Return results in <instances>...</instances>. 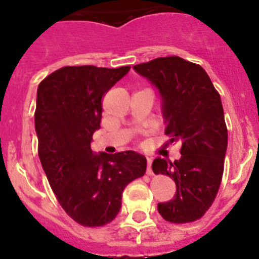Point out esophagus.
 Segmentation results:
<instances>
[{
	"mask_svg": "<svg viewBox=\"0 0 259 259\" xmlns=\"http://www.w3.org/2000/svg\"><path fill=\"white\" fill-rule=\"evenodd\" d=\"M147 160V175H152V169H151V163H152V157H150V156H147L146 157Z\"/></svg>",
	"mask_w": 259,
	"mask_h": 259,
	"instance_id": "34e87169",
	"label": "esophagus"
}]
</instances>
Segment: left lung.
Returning a JSON list of instances; mask_svg holds the SVG:
<instances>
[{
	"label": "left lung",
	"instance_id": "1",
	"mask_svg": "<svg viewBox=\"0 0 259 259\" xmlns=\"http://www.w3.org/2000/svg\"><path fill=\"white\" fill-rule=\"evenodd\" d=\"M133 69L157 88L164 134L181 145L180 160L152 162V171L169 176L177 188L171 200L158 203V212L175 224L197 220L212 204L223 178L227 129L220 95L203 67L180 56Z\"/></svg>",
	"mask_w": 259,
	"mask_h": 259
}]
</instances>
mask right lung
<instances>
[{
    "label": "right lung",
    "mask_w": 259,
    "mask_h": 259,
    "mask_svg": "<svg viewBox=\"0 0 259 259\" xmlns=\"http://www.w3.org/2000/svg\"><path fill=\"white\" fill-rule=\"evenodd\" d=\"M129 70L65 66L42 79L36 92L34 123L42 169L62 209L83 226L114 220L125 187L146 172L140 153L91 149L101 127L102 97Z\"/></svg>",
    "instance_id": "1"
}]
</instances>
